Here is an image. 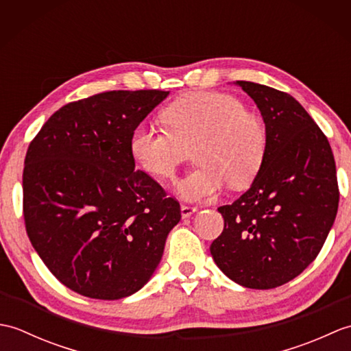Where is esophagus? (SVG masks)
<instances>
[{
	"label": "esophagus",
	"mask_w": 351,
	"mask_h": 351,
	"mask_svg": "<svg viewBox=\"0 0 351 351\" xmlns=\"http://www.w3.org/2000/svg\"><path fill=\"white\" fill-rule=\"evenodd\" d=\"M197 211L196 206H190V205H181V215L182 219H189L191 217L193 214H195Z\"/></svg>",
	"instance_id": "obj_1"
}]
</instances>
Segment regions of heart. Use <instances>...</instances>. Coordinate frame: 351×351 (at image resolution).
I'll use <instances>...</instances> for the list:
<instances>
[{"instance_id": "b5f03b06", "label": "heart", "mask_w": 351, "mask_h": 351, "mask_svg": "<svg viewBox=\"0 0 351 351\" xmlns=\"http://www.w3.org/2000/svg\"><path fill=\"white\" fill-rule=\"evenodd\" d=\"M167 131L138 125L130 138L134 161L158 180H171L195 149L197 169L176 184V195L189 202L214 197L228 182L243 189L255 180L268 151L263 119L245 110L232 95H185L164 108Z\"/></svg>"}]
</instances>
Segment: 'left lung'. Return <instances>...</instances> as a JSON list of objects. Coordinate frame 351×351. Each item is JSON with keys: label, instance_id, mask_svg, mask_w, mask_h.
<instances>
[{"label": "left lung", "instance_id": "8db88e82", "mask_svg": "<svg viewBox=\"0 0 351 351\" xmlns=\"http://www.w3.org/2000/svg\"><path fill=\"white\" fill-rule=\"evenodd\" d=\"M255 101L268 151L250 189L223 205L214 263L238 285L271 289L297 278L322 250L338 213L337 167L329 140L293 96L237 81Z\"/></svg>", "mask_w": 351, "mask_h": 351}]
</instances>
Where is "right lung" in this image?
<instances>
[{"instance_id": "1", "label": "right lung", "mask_w": 351, "mask_h": 351, "mask_svg": "<svg viewBox=\"0 0 351 351\" xmlns=\"http://www.w3.org/2000/svg\"><path fill=\"white\" fill-rule=\"evenodd\" d=\"M169 96L113 90L66 104L29 143L22 175L29 241L64 287L99 300L137 293L181 220L180 202L136 170L134 128Z\"/></svg>"}]
</instances>
